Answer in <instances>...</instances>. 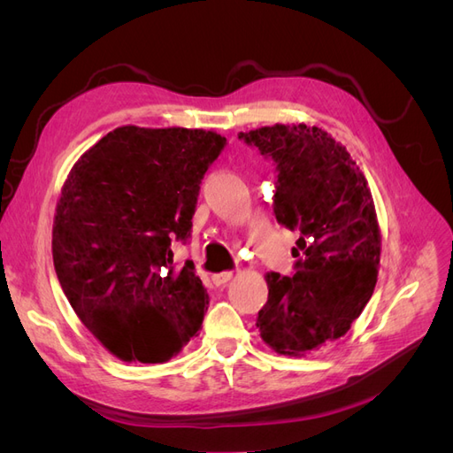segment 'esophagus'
I'll return each instance as SVG.
<instances>
[{"label": "esophagus", "instance_id": "esophagus-1", "mask_svg": "<svg viewBox=\"0 0 453 453\" xmlns=\"http://www.w3.org/2000/svg\"><path fill=\"white\" fill-rule=\"evenodd\" d=\"M213 283L219 287V285H226L230 280H232V272H223V273H215V276L211 278Z\"/></svg>", "mask_w": 453, "mask_h": 453}]
</instances>
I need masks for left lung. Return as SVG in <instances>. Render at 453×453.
<instances>
[{
  "label": "left lung",
  "instance_id": "8db88e82",
  "mask_svg": "<svg viewBox=\"0 0 453 453\" xmlns=\"http://www.w3.org/2000/svg\"><path fill=\"white\" fill-rule=\"evenodd\" d=\"M276 164L273 215L300 230L295 276L266 273L257 326L266 344L300 355L344 336L374 293L380 228L365 175L318 127L276 125L240 132Z\"/></svg>",
  "mask_w": 453,
  "mask_h": 453
}]
</instances>
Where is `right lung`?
<instances>
[{
	"label": "right lung",
	"mask_w": 453,
	"mask_h": 453,
	"mask_svg": "<svg viewBox=\"0 0 453 453\" xmlns=\"http://www.w3.org/2000/svg\"><path fill=\"white\" fill-rule=\"evenodd\" d=\"M226 138L188 128L120 127L77 160L52 226L62 291L122 361L164 363L202 326L210 296L187 243L205 172Z\"/></svg>",
	"instance_id": "obj_1"
}]
</instances>
